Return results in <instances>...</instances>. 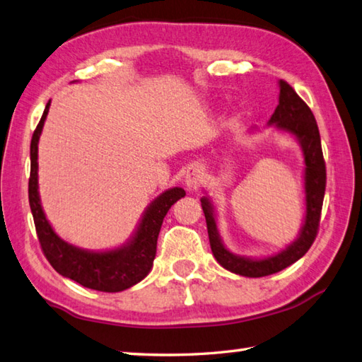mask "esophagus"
Here are the masks:
<instances>
[{"mask_svg": "<svg viewBox=\"0 0 362 362\" xmlns=\"http://www.w3.org/2000/svg\"><path fill=\"white\" fill-rule=\"evenodd\" d=\"M203 167L202 165H199V163H197V165H192V167H189V170H187V173H186V176H184V182H186V186H187V189H197L200 186V184L203 182Z\"/></svg>", "mask_w": 362, "mask_h": 362, "instance_id": "34e87169", "label": "esophagus"}]
</instances>
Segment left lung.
Instances as JSON below:
<instances>
[{
	"label": "left lung",
	"mask_w": 362,
	"mask_h": 362,
	"mask_svg": "<svg viewBox=\"0 0 362 362\" xmlns=\"http://www.w3.org/2000/svg\"><path fill=\"white\" fill-rule=\"evenodd\" d=\"M268 127H274L276 131L295 139L304 158V217L296 240L285 245V249L266 257L238 255L231 252L222 240L217 228V214L213 200L206 195L200 199L214 258L222 268L244 277L274 274L298 262L315 241L323 206L326 167L317 121L305 102L284 80H279V105L268 121ZM255 132H258L257 127L249 129V134Z\"/></svg>",
	"instance_id": "left-lung-1"
}]
</instances>
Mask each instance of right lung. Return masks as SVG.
Returning a JSON list of instances; mask_svg holds the SVG:
<instances>
[{"label": "right lung", "instance_id": "1", "mask_svg": "<svg viewBox=\"0 0 362 362\" xmlns=\"http://www.w3.org/2000/svg\"><path fill=\"white\" fill-rule=\"evenodd\" d=\"M49 108L50 100L45 105L42 118H40L36 131L33 134L30 148L31 175L28 197L40 247H42L47 260L50 262L54 271L59 272L63 277L72 279L74 282L83 285L86 288L108 293L131 288L135 284L143 281L151 271L163 217L167 216L168 209L176 202L186 195V192L182 187L163 190L143 211L137 227L127 238V241L117 245V247L90 250L64 241L47 219L39 195L37 145L47 115H49Z\"/></svg>", "mask_w": 362, "mask_h": 362}]
</instances>
